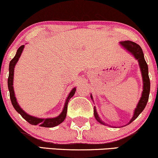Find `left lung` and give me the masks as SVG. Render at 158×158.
<instances>
[{"label": "left lung", "mask_w": 158, "mask_h": 158, "mask_svg": "<svg viewBox=\"0 0 158 158\" xmlns=\"http://www.w3.org/2000/svg\"><path fill=\"white\" fill-rule=\"evenodd\" d=\"M120 44L121 45L126 51H128L129 53H131V54L135 57V59L138 60L141 72H142L143 79V91L142 94V97H141L140 100H139V103L137 104L136 108L134 110V115H133L132 118L128 123V124H130L131 123H132L135 119H136L137 117H138L139 114H140L141 112L144 110L145 106L147 105V103L149 99V91H150V81H149L148 74V65H147L146 61H145L144 57V53H143V51L140 46L136 44V43L130 41V40H125V41L120 42ZM91 99L93 100V97H92L91 94ZM94 113L96 120H97L98 122L100 123L101 124L106 125L101 119H100V118L97 114V110H96L95 106H94Z\"/></svg>", "instance_id": "8db88e82"}]
</instances>
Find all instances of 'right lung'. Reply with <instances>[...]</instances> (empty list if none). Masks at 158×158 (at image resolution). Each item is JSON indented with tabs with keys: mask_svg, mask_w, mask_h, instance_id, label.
<instances>
[{
	"mask_svg": "<svg viewBox=\"0 0 158 158\" xmlns=\"http://www.w3.org/2000/svg\"><path fill=\"white\" fill-rule=\"evenodd\" d=\"M24 47V45H22V46H21L19 48H18L15 56L11 59L9 63V78H8V88H9V91L10 94V99H11L12 105H13L14 109L16 110V111L18 113L21 114L22 118H23L24 120H26L31 125H34V126H37V125H38L39 126L46 127V128H52V127L58 126V125L64 121L65 118H66L67 111V104H68L69 99L74 96L75 91H76V88L73 89V90L70 91L69 96L67 98L66 102H65L62 112H61L59 116L56 117V118H45L44 119V118H36V117L31 116L30 115V114H27L26 112H24L21 107H20L19 105L17 103V102H16V99L15 97V94H14V86H13L14 67H15L16 64L17 63V61L19 60L20 56H21L22 52H23Z\"/></svg>",
	"mask_w": 158,
	"mask_h": 158,
	"instance_id": "add662e5",
	"label": "right lung"
}]
</instances>
